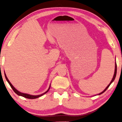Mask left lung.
<instances>
[{
  "instance_id": "obj_1",
  "label": "left lung",
  "mask_w": 122,
  "mask_h": 122,
  "mask_svg": "<svg viewBox=\"0 0 122 122\" xmlns=\"http://www.w3.org/2000/svg\"><path fill=\"white\" fill-rule=\"evenodd\" d=\"M117 63L115 62V72H114V76H113V78H112V80L111 81V82H110V83L108 85V86H107V87H106V88H105V89L104 91H103V92H102L101 93H99V94H98V95H101V94H102V93H104V92L106 91V90H107V88L109 87V86H110V85L111 84V83L113 81H114V80H115V77H116V76H117Z\"/></svg>"
}]
</instances>
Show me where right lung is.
Segmentation results:
<instances>
[{
	"instance_id": "add662e5",
	"label": "right lung",
	"mask_w": 122,
	"mask_h": 122,
	"mask_svg": "<svg viewBox=\"0 0 122 122\" xmlns=\"http://www.w3.org/2000/svg\"><path fill=\"white\" fill-rule=\"evenodd\" d=\"M5 79H6V80L7 81V82H8V84H9L11 86V87L12 88V89H13V91H14V92L15 93H16L18 95H19V96H23V97H26V98H27V99H37L38 97H40L41 96H42V95H43L44 94H45V93H46L47 92L49 91V90L50 88V85L49 86V87L48 89L45 92H44V93H42V94L41 95H30V94H27V93H22V92L18 91L17 89H16L15 88L14 86H13L11 84V83L10 81L9 80H8V79H7V77L6 76V75H5Z\"/></svg>"
}]
</instances>
